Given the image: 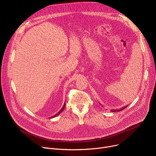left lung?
<instances>
[{
  "label": "left lung",
  "instance_id": "8db88e82",
  "mask_svg": "<svg viewBox=\"0 0 156 156\" xmlns=\"http://www.w3.org/2000/svg\"><path fill=\"white\" fill-rule=\"evenodd\" d=\"M128 105L125 106V107H123V108H120V109H119V110H112L111 111H112V112H119V111H122V110H123L124 108H125L126 107H128Z\"/></svg>",
  "mask_w": 156,
  "mask_h": 156
}]
</instances>
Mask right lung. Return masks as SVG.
Segmentation results:
<instances>
[{"label": "right lung", "instance_id": "right-lung-1", "mask_svg": "<svg viewBox=\"0 0 156 156\" xmlns=\"http://www.w3.org/2000/svg\"><path fill=\"white\" fill-rule=\"evenodd\" d=\"M65 105H66V104H65V103H64V104H63V107H62V109H61V110H60V111H59V112H58V113H57V114H55V115H54V116H53V117H51V118H54V117H56V116H57V115H59V114H60V113H61V112H62V111H63V109H64V108H65Z\"/></svg>", "mask_w": 156, "mask_h": 156}]
</instances>
